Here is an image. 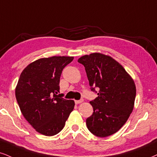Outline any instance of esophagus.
<instances>
[{"mask_svg":"<svg viewBox=\"0 0 157 157\" xmlns=\"http://www.w3.org/2000/svg\"><path fill=\"white\" fill-rule=\"evenodd\" d=\"M83 102V100H75V104H80Z\"/></svg>","mask_w":157,"mask_h":157,"instance_id":"1","label":"esophagus"}]
</instances>
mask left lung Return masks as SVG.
Returning a JSON list of instances; mask_svg holds the SVG:
<instances>
[{"label":"left lung","mask_w":157,"mask_h":157,"mask_svg":"<svg viewBox=\"0 0 157 157\" xmlns=\"http://www.w3.org/2000/svg\"><path fill=\"white\" fill-rule=\"evenodd\" d=\"M78 62L85 67L91 91L98 95L90 101L94 112L86 120L87 128L100 138L113 135L126 123L134 108V81L109 56L92 53L80 57Z\"/></svg>","instance_id":"8db88e82"}]
</instances>
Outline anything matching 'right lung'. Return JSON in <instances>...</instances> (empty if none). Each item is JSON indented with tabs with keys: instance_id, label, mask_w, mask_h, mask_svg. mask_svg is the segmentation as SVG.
<instances>
[{
	"instance_id": "add662e5",
	"label": "right lung",
	"mask_w": 157,
	"mask_h": 157,
	"mask_svg": "<svg viewBox=\"0 0 157 157\" xmlns=\"http://www.w3.org/2000/svg\"><path fill=\"white\" fill-rule=\"evenodd\" d=\"M73 57L42 58L28 65L21 73L15 95L25 119L40 134L57 135L73 110V100L63 98L59 79Z\"/></svg>"
}]
</instances>
